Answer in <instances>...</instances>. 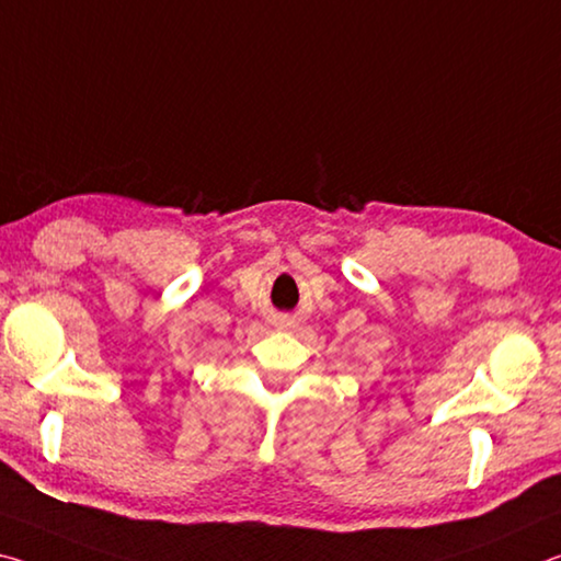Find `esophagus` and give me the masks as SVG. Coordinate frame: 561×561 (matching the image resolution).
<instances>
[{
    "mask_svg": "<svg viewBox=\"0 0 561 561\" xmlns=\"http://www.w3.org/2000/svg\"><path fill=\"white\" fill-rule=\"evenodd\" d=\"M286 325H288V323H286Z\"/></svg>",
    "mask_w": 561,
    "mask_h": 561,
    "instance_id": "obj_1",
    "label": "esophagus"
}]
</instances>
